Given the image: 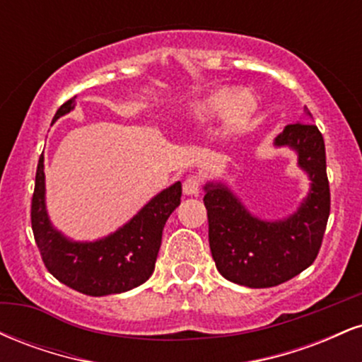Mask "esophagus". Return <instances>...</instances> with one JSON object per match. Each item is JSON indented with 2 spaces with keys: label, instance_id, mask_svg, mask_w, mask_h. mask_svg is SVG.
<instances>
[{
  "label": "esophagus",
  "instance_id": "esophagus-1",
  "mask_svg": "<svg viewBox=\"0 0 362 362\" xmlns=\"http://www.w3.org/2000/svg\"><path fill=\"white\" fill-rule=\"evenodd\" d=\"M199 187H201V178L199 177H187L184 185H182V190H184L185 195H195L199 192Z\"/></svg>",
  "mask_w": 362,
  "mask_h": 362
}]
</instances>
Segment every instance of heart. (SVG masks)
Returning a JSON list of instances; mask_svg holds the SVG:
<instances>
[{"label": "heart", "instance_id": "b5f03b06", "mask_svg": "<svg viewBox=\"0 0 362 362\" xmlns=\"http://www.w3.org/2000/svg\"><path fill=\"white\" fill-rule=\"evenodd\" d=\"M252 105L243 97H236L235 91L223 88L211 91L206 97L199 98L190 105V115L197 122H209L228 115L233 127L242 124L252 115Z\"/></svg>", "mask_w": 362, "mask_h": 362}]
</instances>
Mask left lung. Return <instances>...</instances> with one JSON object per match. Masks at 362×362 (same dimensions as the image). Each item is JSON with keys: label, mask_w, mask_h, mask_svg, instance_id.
Returning a JSON list of instances; mask_svg holds the SVG:
<instances>
[{"label": "left lung", "mask_w": 362, "mask_h": 362, "mask_svg": "<svg viewBox=\"0 0 362 362\" xmlns=\"http://www.w3.org/2000/svg\"><path fill=\"white\" fill-rule=\"evenodd\" d=\"M303 114L274 139V148L296 153L298 167L310 178L308 194L294 213L262 219L224 182L204 185L211 253L219 274L235 284L272 288L308 269L318 255L330 214L325 143L318 127L308 124L306 107Z\"/></svg>", "instance_id": "8db88e82"}]
</instances>
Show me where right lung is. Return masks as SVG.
Instances as JSON below:
<instances>
[{"label":"right lung","mask_w":362,"mask_h":362,"mask_svg":"<svg viewBox=\"0 0 362 362\" xmlns=\"http://www.w3.org/2000/svg\"><path fill=\"white\" fill-rule=\"evenodd\" d=\"M74 98L57 109L52 124L74 110ZM182 184L175 182L149 199L126 224L93 242H76L54 228L45 206L44 155L39 158L32 197V230L47 271L62 284L88 294L126 293L149 279L170 214L180 204Z\"/></svg>","instance_id":"right-lung-1"}]
</instances>
